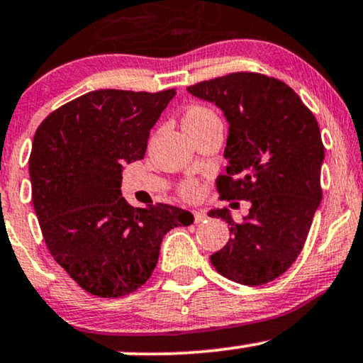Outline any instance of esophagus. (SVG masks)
I'll return each instance as SVG.
<instances>
[{
    "instance_id": "1",
    "label": "esophagus",
    "mask_w": 363,
    "mask_h": 363,
    "mask_svg": "<svg viewBox=\"0 0 363 363\" xmlns=\"http://www.w3.org/2000/svg\"><path fill=\"white\" fill-rule=\"evenodd\" d=\"M208 218L204 211H194V223H203Z\"/></svg>"
}]
</instances>
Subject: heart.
<instances>
[{"label": "heart", "mask_w": 363, "mask_h": 363, "mask_svg": "<svg viewBox=\"0 0 363 363\" xmlns=\"http://www.w3.org/2000/svg\"><path fill=\"white\" fill-rule=\"evenodd\" d=\"M216 117L218 116H216L211 108L203 107V105H194V107H191L186 112L184 118H182V123H184V127H189V125L192 127V125H199V123L208 122V121H211V118H216ZM181 192L187 197L194 196L196 194L194 182H186V184H182Z\"/></svg>", "instance_id": "b5f03b06"}]
</instances>
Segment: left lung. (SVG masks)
I'll use <instances>...</instances> for the list:
<instances>
[{
  "label": "left lung",
  "instance_id": "obj_1",
  "mask_svg": "<svg viewBox=\"0 0 363 363\" xmlns=\"http://www.w3.org/2000/svg\"><path fill=\"white\" fill-rule=\"evenodd\" d=\"M187 91L218 105L229 123V166L216 181L219 196L251 203L242 223L233 221L226 208L209 211L231 226V238L211 263L246 286L273 281L301 253L322 201L318 122L295 90L261 73H229Z\"/></svg>",
  "mask_w": 363,
  "mask_h": 363
}]
</instances>
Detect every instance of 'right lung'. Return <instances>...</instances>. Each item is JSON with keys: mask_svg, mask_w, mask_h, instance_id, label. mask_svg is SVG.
I'll use <instances>...</instances> for the list:
<instances>
[{"mask_svg": "<svg viewBox=\"0 0 363 363\" xmlns=\"http://www.w3.org/2000/svg\"><path fill=\"white\" fill-rule=\"evenodd\" d=\"M176 89L95 90L36 128L31 201L53 259L100 298L134 293L152 274L160 242L194 216L169 204L134 209L121 197L122 166L144 159L150 128Z\"/></svg>", "mask_w": 363, "mask_h": 363, "instance_id": "right-lung-1", "label": "right lung"}]
</instances>
